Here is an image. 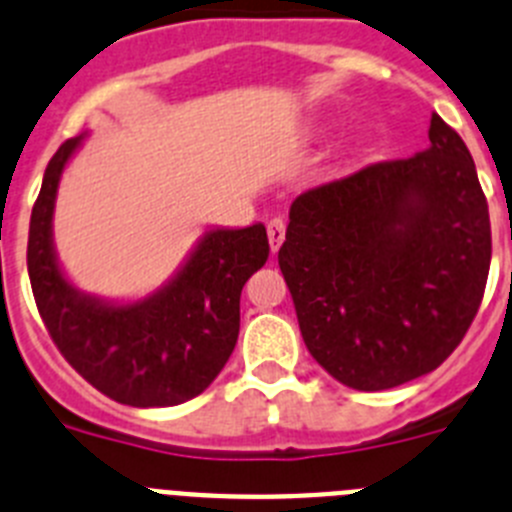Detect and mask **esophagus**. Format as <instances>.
Here are the masks:
<instances>
[{"label":"esophagus","instance_id":"34e87169","mask_svg":"<svg viewBox=\"0 0 512 512\" xmlns=\"http://www.w3.org/2000/svg\"><path fill=\"white\" fill-rule=\"evenodd\" d=\"M267 239H270V250L278 252V247L283 245L285 239V222L280 216L270 219V224H267Z\"/></svg>","mask_w":512,"mask_h":512}]
</instances>
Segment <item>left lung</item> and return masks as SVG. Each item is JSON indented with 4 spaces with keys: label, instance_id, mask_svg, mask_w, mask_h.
<instances>
[{
    "label": "left lung",
    "instance_id": "left-lung-1",
    "mask_svg": "<svg viewBox=\"0 0 512 512\" xmlns=\"http://www.w3.org/2000/svg\"><path fill=\"white\" fill-rule=\"evenodd\" d=\"M278 265L311 357L354 390L428 375L467 334L490 273V211L462 137L301 193Z\"/></svg>",
    "mask_w": 512,
    "mask_h": 512
}]
</instances>
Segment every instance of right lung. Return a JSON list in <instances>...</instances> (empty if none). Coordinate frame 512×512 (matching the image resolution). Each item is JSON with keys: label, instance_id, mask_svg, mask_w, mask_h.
I'll return each instance as SVG.
<instances>
[{"label": "right lung", "instance_id": "1", "mask_svg": "<svg viewBox=\"0 0 512 512\" xmlns=\"http://www.w3.org/2000/svg\"><path fill=\"white\" fill-rule=\"evenodd\" d=\"M86 132L50 158L32 206L27 273L53 342L78 375L112 400L165 408L196 398L227 365L239 336V296L270 255L265 224L209 227L150 296L112 301L76 288L53 242L63 170Z\"/></svg>", "mask_w": 512, "mask_h": 512}]
</instances>
